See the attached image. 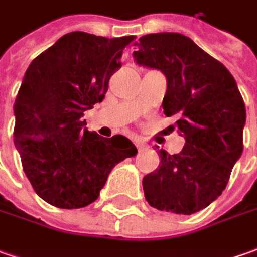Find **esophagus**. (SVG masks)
Returning <instances> with one entry per match:
<instances>
[{
    "label": "esophagus",
    "instance_id": "1",
    "mask_svg": "<svg viewBox=\"0 0 257 257\" xmlns=\"http://www.w3.org/2000/svg\"><path fill=\"white\" fill-rule=\"evenodd\" d=\"M135 145H137V148L139 151H144V149H146V148L149 146L144 139H135Z\"/></svg>",
    "mask_w": 257,
    "mask_h": 257
}]
</instances>
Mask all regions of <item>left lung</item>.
Masks as SVG:
<instances>
[{
  "instance_id": "1",
  "label": "left lung",
  "mask_w": 257,
  "mask_h": 257,
  "mask_svg": "<svg viewBox=\"0 0 257 257\" xmlns=\"http://www.w3.org/2000/svg\"><path fill=\"white\" fill-rule=\"evenodd\" d=\"M137 45L138 64L166 76L164 113L185 137L179 154L159 151V166L142 181L145 199L158 210L196 213L222 195L243 152V98L225 65L182 34H148Z\"/></svg>"
}]
</instances>
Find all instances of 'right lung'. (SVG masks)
Returning a JSON list of instances; mask_svg holds the SVG:
<instances>
[{
  "mask_svg": "<svg viewBox=\"0 0 257 257\" xmlns=\"http://www.w3.org/2000/svg\"><path fill=\"white\" fill-rule=\"evenodd\" d=\"M134 40L69 32L35 58L24 75L14 105V144L34 190L55 208L95 202L113 166L138 152L128 138H102L81 119L105 98Z\"/></svg>",
  "mask_w": 257,
  "mask_h": 257,
  "instance_id": "add662e5",
  "label": "right lung"
}]
</instances>
